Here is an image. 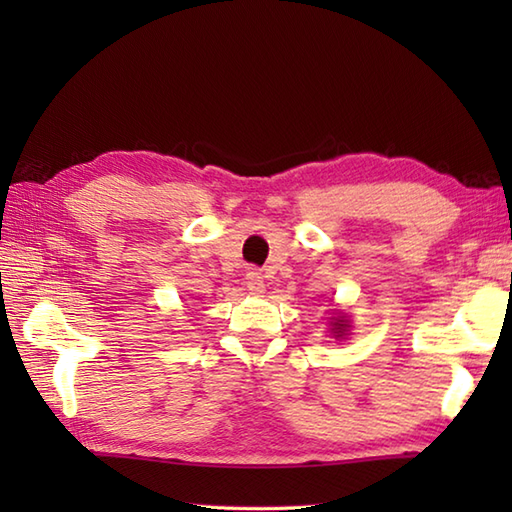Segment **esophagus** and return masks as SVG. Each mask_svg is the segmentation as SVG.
I'll return each mask as SVG.
<instances>
[{
	"label": "esophagus",
	"mask_w": 512,
	"mask_h": 512,
	"mask_svg": "<svg viewBox=\"0 0 512 512\" xmlns=\"http://www.w3.org/2000/svg\"><path fill=\"white\" fill-rule=\"evenodd\" d=\"M246 288L250 290V295H262L264 288H266L262 273H257V270H248V273H246Z\"/></svg>",
	"instance_id": "esophagus-1"
}]
</instances>
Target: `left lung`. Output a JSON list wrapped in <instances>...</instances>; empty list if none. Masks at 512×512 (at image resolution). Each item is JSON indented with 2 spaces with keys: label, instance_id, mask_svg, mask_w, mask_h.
Here are the masks:
<instances>
[{
  "label": "left lung",
  "instance_id": "obj_1",
  "mask_svg": "<svg viewBox=\"0 0 512 512\" xmlns=\"http://www.w3.org/2000/svg\"><path fill=\"white\" fill-rule=\"evenodd\" d=\"M345 328H347V323H345L343 319H339V321L334 323V330H336V334H339V332H345ZM339 336H341V334H339Z\"/></svg>",
  "mask_w": 512,
  "mask_h": 512
}]
</instances>
